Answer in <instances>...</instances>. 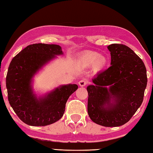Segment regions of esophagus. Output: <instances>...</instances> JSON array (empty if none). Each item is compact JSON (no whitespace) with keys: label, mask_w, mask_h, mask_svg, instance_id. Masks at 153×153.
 I'll return each instance as SVG.
<instances>
[{"label":"esophagus","mask_w":153,"mask_h":153,"mask_svg":"<svg viewBox=\"0 0 153 153\" xmlns=\"http://www.w3.org/2000/svg\"><path fill=\"white\" fill-rule=\"evenodd\" d=\"M78 84L82 87L85 86L87 84V81H86V80H85V79H82L78 82Z\"/></svg>","instance_id":"obj_1"}]
</instances>
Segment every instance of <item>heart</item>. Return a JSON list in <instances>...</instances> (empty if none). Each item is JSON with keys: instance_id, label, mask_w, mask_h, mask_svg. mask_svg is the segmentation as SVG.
<instances>
[{"instance_id": "1", "label": "heart", "mask_w": 153, "mask_h": 153, "mask_svg": "<svg viewBox=\"0 0 153 153\" xmlns=\"http://www.w3.org/2000/svg\"><path fill=\"white\" fill-rule=\"evenodd\" d=\"M107 59L104 56L100 55V54L96 52H86L82 54L77 58V63L79 65L83 67H88L94 65L97 70H100L107 65Z\"/></svg>"}]
</instances>
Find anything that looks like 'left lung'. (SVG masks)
Listing matches in <instances>:
<instances>
[{"instance_id": "obj_1", "label": "left lung", "mask_w": 153, "mask_h": 153, "mask_svg": "<svg viewBox=\"0 0 153 153\" xmlns=\"http://www.w3.org/2000/svg\"><path fill=\"white\" fill-rule=\"evenodd\" d=\"M111 67L93 77L87 87L88 113L92 121L105 127L128 122L140 107L147 84L142 59L128 46H108Z\"/></svg>"}]
</instances>
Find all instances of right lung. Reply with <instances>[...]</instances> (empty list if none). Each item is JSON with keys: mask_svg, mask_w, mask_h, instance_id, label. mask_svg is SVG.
Masks as SVG:
<instances>
[{"mask_svg": "<svg viewBox=\"0 0 153 153\" xmlns=\"http://www.w3.org/2000/svg\"><path fill=\"white\" fill-rule=\"evenodd\" d=\"M56 45L33 44L14 56L6 77V87L10 105L23 122L32 126H45L63 117L69 97L77 89V84L56 88L43 97L33 94L32 77L43 65L63 55Z\"/></svg>", "mask_w": 153, "mask_h": 153, "instance_id": "1", "label": "right lung"}]
</instances>
